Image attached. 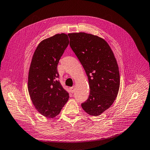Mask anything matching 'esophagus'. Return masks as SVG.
<instances>
[{"mask_svg":"<svg viewBox=\"0 0 150 150\" xmlns=\"http://www.w3.org/2000/svg\"><path fill=\"white\" fill-rule=\"evenodd\" d=\"M75 87H70V91H71V93H74V92H75Z\"/></svg>","mask_w":150,"mask_h":150,"instance_id":"obj_1","label":"esophagus"}]
</instances>
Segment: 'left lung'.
Listing matches in <instances>:
<instances>
[{"label": "left lung", "mask_w": 150, "mask_h": 150, "mask_svg": "<svg viewBox=\"0 0 150 150\" xmlns=\"http://www.w3.org/2000/svg\"><path fill=\"white\" fill-rule=\"evenodd\" d=\"M70 45L86 71L90 94L82 108L99 116L112 105L120 87V74L114 54L103 38L84 32L68 33Z\"/></svg>", "instance_id": "8db88e82"}]
</instances>
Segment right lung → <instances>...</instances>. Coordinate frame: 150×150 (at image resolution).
Listing matches in <instances>:
<instances>
[{
	"label": "right lung",
	"instance_id": "obj_1",
	"mask_svg": "<svg viewBox=\"0 0 150 150\" xmlns=\"http://www.w3.org/2000/svg\"><path fill=\"white\" fill-rule=\"evenodd\" d=\"M69 44L67 34H56L40 42L33 55L28 72V89L33 105L44 117L53 118L69 98L58 80L57 67Z\"/></svg>",
	"mask_w": 150,
	"mask_h": 150
}]
</instances>
